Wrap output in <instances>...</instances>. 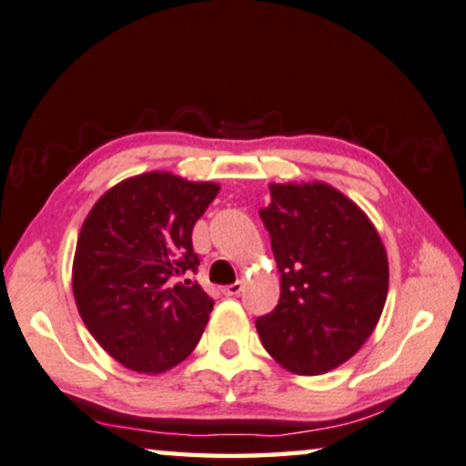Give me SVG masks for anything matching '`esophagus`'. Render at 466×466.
<instances>
[{
    "mask_svg": "<svg viewBox=\"0 0 466 466\" xmlns=\"http://www.w3.org/2000/svg\"><path fill=\"white\" fill-rule=\"evenodd\" d=\"M243 281H237V283H229V285H226V288H223L221 291H223V296H238L240 291H243Z\"/></svg>",
    "mask_w": 466,
    "mask_h": 466,
    "instance_id": "1",
    "label": "esophagus"
}]
</instances>
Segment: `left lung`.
Listing matches in <instances>:
<instances>
[{"mask_svg":"<svg viewBox=\"0 0 466 466\" xmlns=\"http://www.w3.org/2000/svg\"><path fill=\"white\" fill-rule=\"evenodd\" d=\"M281 272V296L256 319L264 350L296 375L350 360L388 298V256L373 223L326 183H272L259 210Z\"/></svg>","mask_w":466,"mask_h":466,"instance_id":"1","label":"left lung"}]
</instances>
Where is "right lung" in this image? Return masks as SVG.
Segmentation results:
<instances>
[{"label":"right lung","instance_id":"1","mask_svg":"<svg viewBox=\"0 0 466 466\" xmlns=\"http://www.w3.org/2000/svg\"><path fill=\"white\" fill-rule=\"evenodd\" d=\"M219 194L147 172L108 189L78 234L72 289L93 339L136 373H164L194 351L213 298L181 277L200 266L191 229Z\"/></svg>","mask_w":466,"mask_h":466}]
</instances>
